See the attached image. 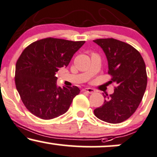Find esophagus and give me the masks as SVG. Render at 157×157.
<instances>
[{"instance_id":"esophagus-1","label":"esophagus","mask_w":157,"mask_h":157,"mask_svg":"<svg viewBox=\"0 0 157 157\" xmlns=\"http://www.w3.org/2000/svg\"><path fill=\"white\" fill-rule=\"evenodd\" d=\"M82 91H84V92H86V93H89V94H93L95 92L94 89H91V88H86V89H82Z\"/></svg>"}]
</instances>
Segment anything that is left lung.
Instances as JSON below:
<instances>
[{
    "label": "left lung",
    "instance_id": "obj_1",
    "mask_svg": "<svg viewBox=\"0 0 157 157\" xmlns=\"http://www.w3.org/2000/svg\"><path fill=\"white\" fill-rule=\"evenodd\" d=\"M105 54L108 73L117 87L105 98L103 105L94 111L102 121L120 123L128 120L137 109L147 86V73L143 58L136 48L113 38L93 40Z\"/></svg>",
    "mask_w": 157,
    "mask_h": 157
}]
</instances>
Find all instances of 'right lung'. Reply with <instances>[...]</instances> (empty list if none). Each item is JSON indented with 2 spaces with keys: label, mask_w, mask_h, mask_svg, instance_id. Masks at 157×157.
Segmentation results:
<instances>
[{
  "label": "right lung",
  "mask_w": 157,
  "mask_h": 157,
  "mask_svg": "<svg viewBox=\"0 0 157 157\" xmlns=\"http://www.w3.org/2000/svg\"><path fill=\"white\" fill-rule=\"evenodd\" d=\"M85 41L48 37L23 50L15 66V86L21 100L32 114L51 120L68 111L79 94L77 86L57 85L56 72L66 67Z\"/></svg>",
  "instance_id": "obj_1"
}]
</instances>
